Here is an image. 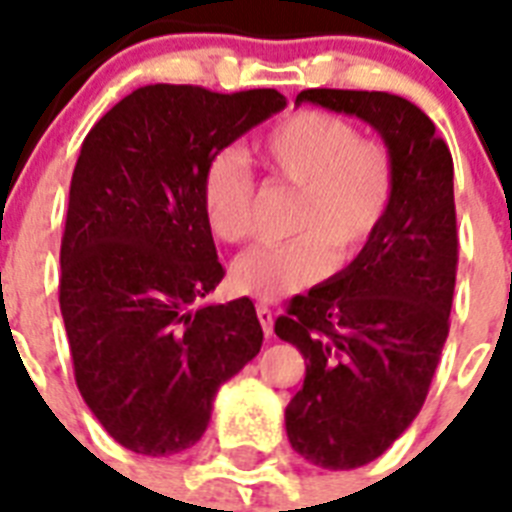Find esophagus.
<instances>
[{
  "mask_svg": "<svg viewBox=\"0 0 512 512\" xmlns=\"http://www.w3.org/2000/svg\"><path fill=\"white\" fill-rule=\"evenodd\" d=\"M257 319H260V327L268 337L273 335V311L265 303H257Z\"/></svg>",
  "mask_w": 512,
  "mask_h": 512,
  "instance_id": "34e87169",
  "label": "esophagus"
}]
</instances>
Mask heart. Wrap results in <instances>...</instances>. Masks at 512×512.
Returning a JSON list of instances; mask_svg holds the SVG:
<instances>
[{"label":"heart","mask_w":512,"mask_h":512,"mask_svg":"<svg viewBox=\"0 0 512 512\" xmlns=\"http://www.w3.org/2000/svg\"><path fill=\"white\" fill-rule=\"evenodd\" d=\"M273 180L300 188L292 231L300 236L257 244L236 257L241 295L279 300L356 260L385 225L396 199V162L388 146L358 138L356 124L327 111H297L255 143ZM201 209L212 236L239 244L252 233L255 180L239 154L220 151L201 172Z\"/></svg>","instance_id":"1"}]
</instances>
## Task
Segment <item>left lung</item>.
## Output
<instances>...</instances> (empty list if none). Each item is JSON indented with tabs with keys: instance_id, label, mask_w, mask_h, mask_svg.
<instances>
[{
	"instance_id": "left-lung-1",
	"label": "left lung",
	"mask_w": 512,
	"mask_h": 512,
	"mask_svg": "<svg viewBox=\"0 0 512 512\" xmlns=\"http://www.w3.org/2000/svg\"><path fill=\"white\" fill-rule=\"evenodd\" d=\"M380 132L396 162V199L361 255L292 297L276 335L305 358L289 401V444L327 470L377 460L420 414L449 335L457 276L454 164L436 124L390 92L303 90Z\"/></svg>"
}]
</instances>
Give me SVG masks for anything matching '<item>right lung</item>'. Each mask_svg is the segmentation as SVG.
Masks as SVG:
<instances>
[{"label": "right lung", "instance_id": "right-lung-1", "mask_svg": "<svg viewBox=\"0 0 512 512\" xmlns=\"http://www.w3.org/2000/svg\"><path fill=\"white\" fill-rule=\"evenodd\" d=\"M284 106L276 90L148 84L84 138L60 244V313L84 404L130 452L196 444L220 385L260 353L249 297L199 305L225 276L199 185L212 156Z\"/></svg>", "mask_w": 512, "mask_h": 512}]
</instances>
